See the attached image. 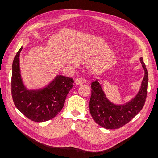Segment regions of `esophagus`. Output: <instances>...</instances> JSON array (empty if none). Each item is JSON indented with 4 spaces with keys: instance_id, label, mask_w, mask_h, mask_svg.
I'll list each match as a JSON object with an SVG mask.
<instances>
[{
    "instance_id": "esophagus-1",
    "label": "esophagus",
    "mask_w": 158,
    "mask_h": 158,
    "mask_svg": "<svg viewBox=\"0 0 158 158\" xmlns=\"http://www.w3.org/2000/svg\"><path fill=\"white\" fill-rule=\"evenodd\" d=\"M85 82H86L85 80L82 78H77L75 80V83H76L77 86H81L82 85L85 84Z\"/></svg>"
}]
</instances>
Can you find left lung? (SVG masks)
<instances>
[{
  "mask_svg": "<svg viewBox=\"0 0 158 158\" xmlns=\"http://www.w3.org/2000/svg\"><path fill=\"white\" fill-rule=\"evenodd\" d=\"M139 60L145 71L144 77L137 95L126 104L116 105L112 103L106 97L98 80L92 83L89 112L99 126L107 129H119L130 122L143 108L147 94L148 78L143 58L140 57Z\"/></svg>",
  "mask_w": 158,
  "mask_h": 158,
  "instance_id": "left-lung-1",
  "label": "left lung"
}]
</instances>
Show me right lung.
Wrapping results in <instances>:
<instances>
[{
	"mask_svg": "<svg viewBox=\"0 0 158 158\" xmlns=\"http://www.w3.org/2000/svg\"><path fill=\"white\" fill-rule=\"evenodd\" d=\"M19 49L13 60L11 76V94L14 104L29 120L46 122L54 118L63 107L69 91L73 85L72 78L56 76L47 86L39 89H27L24 86L20 70Z\"/></svg>",
	"mask_w": 158,
	"mask_h": 158,
	"instance_id": "obj_1",
	"label": "right lung"
}]
</instances>
